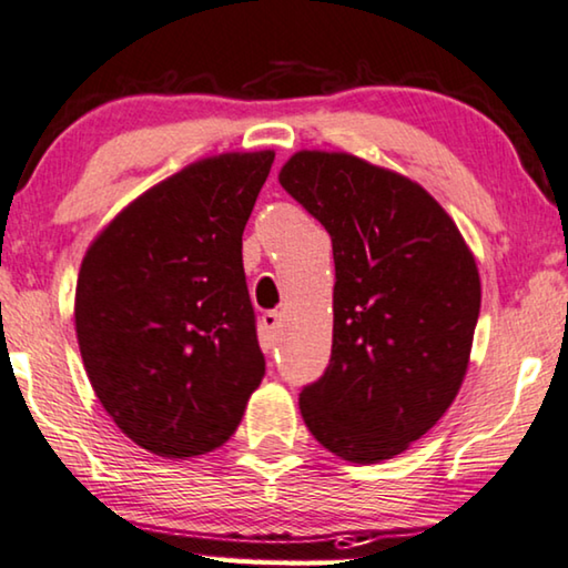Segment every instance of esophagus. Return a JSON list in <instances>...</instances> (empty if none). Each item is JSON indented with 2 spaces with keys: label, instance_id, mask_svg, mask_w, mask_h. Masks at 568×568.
Listing matches in <instances>:
<instances>
[{
  "label": "esophagus",
  "instance_id": "1",
  "mask_svg": "<svg viewBox=\"0 0 568 568\" xmlns=\"http://www.w3.org/2000/svg\"><path fill=\"white\" fill-rule=\"evenodd\" d=\"M261 327H264L268 335H276L278 327H282V312L278 310L264 312V315H261Z\"/></svg>",
  "mask_w": 568,
  "mask_h": 568
}]
</instances>
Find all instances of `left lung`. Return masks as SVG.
Instances as JSON below:
<instances>
[{
  "label": "left lung",
  "mask_w": 568,
  "mask_h": 568,
  "mask_svg": "<svg viewBox=\"0 0 568 568\" xmlns=\"http://www.w3.org/2000/svg\"><path fill=\"white\" fill-rule=\"evenodd\" d=\"M278 182L331 233L333 351L300 394L331 454L376 464L430 430L466 376L479 271L420 184L348 153L300 151Z\"/></svg>",
  "instance_id": "left-lung-1"
}]
</instances>
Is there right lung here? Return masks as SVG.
I'll return each mask as SVG.
<instances>
[{"label": "right lung", "mask_w": 568, "mask_h": 568, "mask_svg": "<svg viewBox=\"0 0 568 568\" xmlns=\"http://www.w3.org/2000/svg\"><path fill=\"white\" fill-rule=\"evenodd\" d=\"M274 151L196 161L130 202L89 245L77 338L106 415L163 458L210 454L266 374L243 230Z\"/></svg>", "instance_id": "add662e5"}]
</instances>
